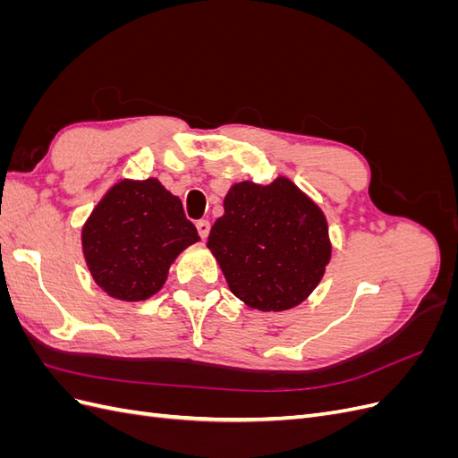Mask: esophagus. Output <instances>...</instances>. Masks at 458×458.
Masks as SVG:
<instances>
[{
  "mask_svg": "<svg viewBox=\"0 0 458 458\" xmlns=\"http://www.w3.org/2000/svg\"><path fill=\"white\" fill-rule=\"evenodd\" d=\"M197 231H199V234H200L202 239H206L208 233H210V221H208V219L197 221Z\"/></svg>",
  "mask_w": 458,
  "mask_h": 458,
  "instance_id": "34e87169",
  "label": "esophagus"
}]
</instances>
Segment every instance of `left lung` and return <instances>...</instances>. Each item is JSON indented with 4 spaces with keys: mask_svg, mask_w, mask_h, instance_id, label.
Instances as JSON below:
<instances>
[{
    "mask_svg": "<svg viewBox=\"0 0 458 458\" xmlns=\"http://www.w3.org/2000/svg\"><path fill=\"white\" fill-rule=\"evenodd\" d=\"M208 237L231 293L259 311L296 308L330 261L328 224L288 177L234 183Z\"/></svg>",
    "mask_w": 458,
    "mask_h": 458,
    "instance_id": "1",
    "label": "left lung"
}]
</instances>
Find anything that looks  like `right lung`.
<instances>
[{"label": "right lung", "mask_w": 458, "mask_h": 458, "mask_svg": "<svg viewBox=\"0 0 458 458\" xmlns=\"http://www.w3.org/2000/svg\"><path fill=\"white\" fill-rule=\"evenodd\" d=\"M197 241L182 200L157 177L120 179L81 227V250L93 281L122 301L155 296L175 258Z\"/></svg>", "instance_id": "1"}]
</instances>
